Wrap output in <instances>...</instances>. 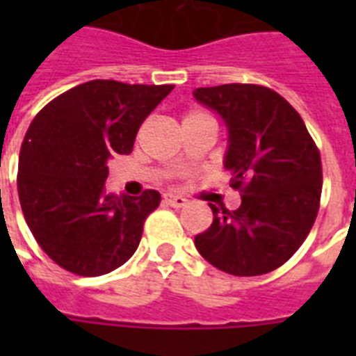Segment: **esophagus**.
<instances>
[{
  "instance_id": "1",
  "label": "esophagus",
  "mask_w": 356,
  "mask_h": 356,
  "mask_svg": "<svg viewBox=\"0 0 356 356\" xmlns=\"http://www.w3.org/2000/svg\"><path fill=\"white\" fill-rule=\"evenodd\" d=\"M164 203L170 207H175V209H181V207H184L186 203H188V200H186V197H183V195L164 194Z\"/></svg>"
}]
</instances>
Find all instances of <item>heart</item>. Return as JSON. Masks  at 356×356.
<instances>
[{"label": "heart", "instance_id": "obj_1", "mask_svg": "<svg viewBox=\"0 0 356 356\" xmlns=\"http://www.w3.org/2000/svg\"><path fill=\"white\" fill-rule=\"evenodd\" d=\"M194 120H212V122H214V118H212L211 114L205 113V111H200V108L188 111V113H186V116H184L183 122H194Z\"/></svg>", "mask_w": 356, "mask_h": 356}]
</instances>
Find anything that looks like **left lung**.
<instances>
[{
  "instance_id": "8db88e82",
  "label": "left lung",
  "mask_w": 356,
  "mask_h": 356,
  "mask_svg": "<svg viewBox=\"0 0 356 356\" xmlns=\"http://www.w3.org/2000/svg\"><path fill=\"white\" fill-rule=\"evenodd\" d=\"M194 97L227 123L225 168L240 192L236 211L209 203L211 227L194 243L218 270L238 277L264 275L292 257L320 211L321 156L303 118L262 85L197 88Z\"/></svg>"
}]
</instances>
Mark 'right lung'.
Masks as SVG:
<instances>
[{
  "instance_id": "1",
  "label": "right lung",
  "mask_w": 356,
  "mask_h": 356,
  "mask_svg": "<svg viewBox=\"0 0 356 356\" xmlns=\"http://www.w3.org/2000/svg\"><path fill=\"white\" fill-rule=\"evenodd\" d=\"M172 90L88 81L51 99L31 122L19 149V205L55 264L97 277L133 257L161 194L107 195V161L133 151L142 122Z\"/></svg>"
}]
</instances>
